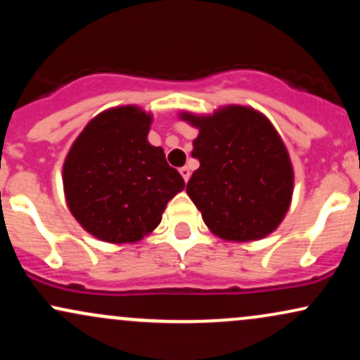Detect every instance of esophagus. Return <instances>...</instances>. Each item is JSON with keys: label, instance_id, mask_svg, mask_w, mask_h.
I'll use <instances>...</instances> for the list:
<instances>
[{"label": "esophagus", "instance_id": "34e87169", "mask_svg": "<svg viewBox=\"0 0 360 360\" xmlns=\"http://www.w3.org/2000/svg\"><path fill=\"white\" fill-rule=\"evenodd\" d=\"M179 172H181V176H183V179L186 181V183H188L189 176H191V172H189V169H188V167H181Z\"/></svg>", "mask_w": 360, "mask_h": 360}]
</instances>
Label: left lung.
<instances>
[{"label":"left lung","mask_w":360,"mask_h":360,"mask_svg":"<svg viewBox=\"0 0 360 360\" xmlns=\"http://www.w3.org/2000/svg\"><path fill=\"white\" fill-rule=\"evenodd\" d=\"M179 118L200 131L191 150L200 167L186 191L210 232L226 242L274 232L291 206L295 169L271 120L240 105L212 115L181 111Z\"/></svg>","instance_id":"8db88e82"}]
</instances>
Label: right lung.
<instances>
[{
  "label": "right lung",
  "mask_w": 360,
  "mask_h": 360,
  "mask_svg": "<svg viewBox=\"0 0 360 360\" xmlns=\"http://www.w3.org/2000/svg\"><path fill=\"white\" fill-rule=\"evenodd\" d=\"M152 113L140 106L101 111L74 140L62 166L65 203L94 238L135 243L150 235L184 189L162 147L148 142Z\"/></svg>",
  "instance_id": "obj_1"
}]
</instances>
